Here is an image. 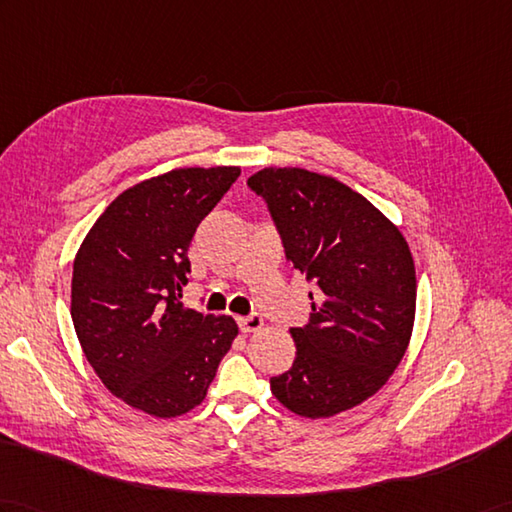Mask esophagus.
<instances>
[{
    "label": "esophagus",
    "instance_id": "34e87169",
    "mask_svg": "<svg viewBox=\"0 0 512 512\" xmlns=\"http://www.w3.org/2000/svg\"><path fill=\"white\" fill-rule=\"evenodd\" d=\"M237 323H240V329L244 331V334H248V331H259L261 327H264V318H261L259 314H248V316L237 318Z\"/></svg>",
    "mask_w": 512,
    "mask_h": 512
}]
</instances>
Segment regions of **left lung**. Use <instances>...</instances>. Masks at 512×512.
Listing matches in <instances>:
<instances>
[{"instance_id":"left-lung-1","label":"left lung","mask_w":512,"mask_h":512,"mask_svg":"<svg viewBox=\"0 0 512 512\" xmlns=\"http://www.w3.org/2000/svg\"><path fill=\"white\" fill-rule=\"evenodd\" d=\"M248 187L264 198L285 257L318 301L307 325L290 329L296 358L270 377L272 395L301 417H334L375 395L408 349L417 307L408 242L336 178L266 168Z\"/></svg>"}]
</instances>
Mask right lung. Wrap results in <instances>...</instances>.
<instances>
[{
  "label": "right lung",
  "mask_w": 512,
  "mask_h": 512,
  "mask_svg": "<svg viewBox=\"0 0 512 512\" xmlns=\"http://www.w3.org/2000/svg\"><path fill=\"white\" fill-rule=\"evenodd\" d=\"M240 168H183L117 196L82 242L71 320L113 395L152 417L185 414L207 397L237 325L185 310L189 244Z\"/></svg>",
  "instance_id": "1"
}]
</instances>
